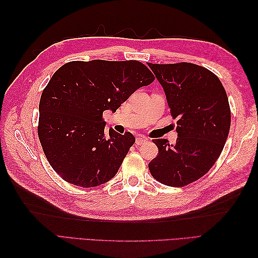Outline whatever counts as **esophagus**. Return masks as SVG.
I'll return each mask as SVG.
<instances>
[{"mask_svg":"<svg viewBox=\"0 0 258 258\" xmlns=\"http://www.w3.org/2000/svg\"><path fill=\"white\" fill-rule=\"evenodd\" d=\"M147 141V138H145V136H143V135H139L138 138H136V144L138 145H141V144H143L144 142H146Z\"/></svg>","mask_w":258,"mask_h":258,"instance_id":"1","label":"esophagus"}]
</instances>
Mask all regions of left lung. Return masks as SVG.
I'll use <instances>...</instances> for the list:
<instances>
[{
    "instance_id": "obj_1",
    "label": "left lung",
    "mask_w": 258,
    "mask_h": 258,
    "mask_svg": "<svg viewBox=\"0 0 258 258\" xmlns=\"http://www.w3.org/2000/svg\"><path fill=\"white\" fill-rule=\"evenodd\" d=\"M171 114L177 120V140H154L158 154L149 168L158 182L173 187L188 185L210 171L227 140L231 109L220 79L191 63L152 64Z\"/></svg>"
}]
</instances>
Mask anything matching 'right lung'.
<instances>
[{
	"instance_id": "right-lung-1",
	"label": "right lung",
	"mask_w": 258,
	"mask_h": 258,
	"mask_svg": "<svg viewBox=\"0 0 258 258\" xmlns=\"http://www.w3.org/2000/svg\"><path fill=\"white\" fill-rule=\"evenodd\" d=\"M154 79L139 61H73L59 68L38 106V139L54 171L81 187L112 179L135 138L112 127L106 133L103 112L114 113Z\"/></svg>"
}]
</instances>
